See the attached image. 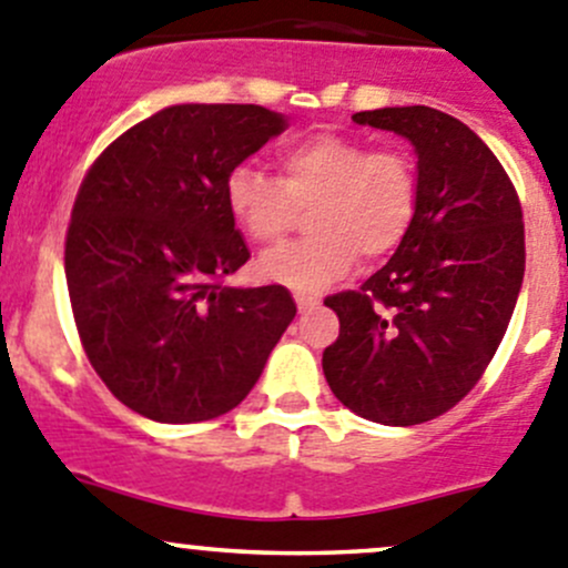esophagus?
<instances>
[{
    "instance_id": "34e87169",
    "label": "esophagus",
    "mask_w": 568,
    "mask_h": 568,
    "mask_svg": "<svg viewBox=\"0 0 568 568\" xmlns=\"http://www.w3.org/2000/svg\"><path fill=\"white\" fill-rule=\"evenodd\" d=\"M294 300H296V307H300V313L313 311V307L318 305L316 296H311V294H294Z\"/></svg>"
}]
</instances>
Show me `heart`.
Here are the masks:
<instances>
[{"mask_svg": "<svg viewBox=\"0 0 568 568\" xmlns=\"http://www.w3.org/2000/svg\"><path fill=\"white\" fill-rule=\"evenodd\" d=\"M280 178L236 164L225 178L233 222L261 247L283 242L307 209L311 236L266 252L263 277L300 291L335 283L357 261L390 255L409 233L420 200L412 156L371 148L352 134L321 131L291 142L277 156Z\"/></svg>", "mask_w": 568, "mask_h": 568, "instance_id": "1", "label": "heart"}]
</instances>
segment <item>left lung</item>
<instances>
[{
    "mask_svg": "<svg viewBox=\"0 0 568 568\" xmlns=\"http://www.w3.org/2000/svg\"><path fill=\"white\" fill-rule=\"evenodd\" d=\"M352 120L415 145L420 200L390 261L357 291L324 300L341 332L321 365L359 417L417 426L478 385L506 335L525 277L523 203L486 142L439 109L385 106Z\"/></svg>",
    "mask_w": 568,
    "mask_h": 568,
    "instance_id": "8db88e82",
    "label": "left lung"
}]
</instances>
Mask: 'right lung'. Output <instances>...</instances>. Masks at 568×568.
<instances>
[{"label":"right lung","mask_w":568,"mask_h":568,"mask_svg":"<svg viewBox=\"0 0 568 568\" xmlns=\"http://www.w3.org/2000/svg\"><path fill=\"white\" fill-rule=\"evenodd\" d=\"M285 129L255 104H178L90 164L65 233L84 354L109 393L159 423L242 404L296 305L283 285L231 288L250 261L225 178Z\"/></svg>","instance_id":"obj_1"}]
</instances>
